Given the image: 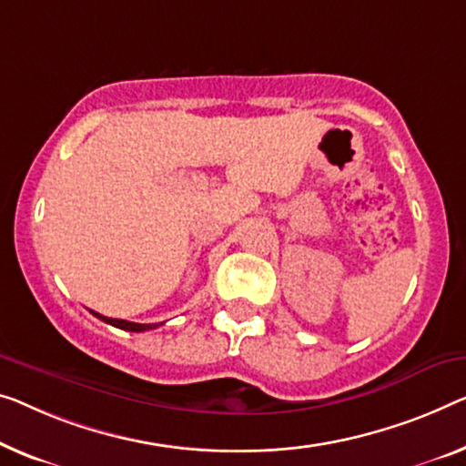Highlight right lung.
<instances>
[{
    "label": "right lung",
    "mask_w": 466,
    "mask_h": 466,
    "mask_svg": "<svg viewBox=\"0 0 466 466\" xmlns=\"http://www.w3.org/2000/svg\"><path fill=\"white\" fill-rule=\"evenodd\" d=\"M92 311V309H89ZM96 318H100L102 322H106L110 326H116V329H123V330H129V332H142V330H150V329H157L158 324H137V322H127V320H119V318H106L98 314V311H92Z\"/></svg>",
    "instance_id": "right-lung-1"
}]
</instances>
